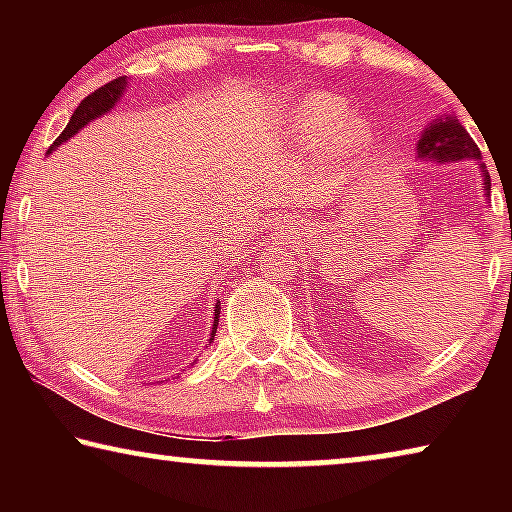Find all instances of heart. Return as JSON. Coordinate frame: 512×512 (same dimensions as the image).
I'll use <instances>...</instances> for the list:
<instances>
[{
  "label": "heart",
  "instance_id": "obj_1",
  "mask_svg": "<svg viewBox=\"0 0 512 512\" xmlns=\"http://www.w3.org/2000/svg\"><path fill=\"white\" fill-rule=\"evenodd\" d=\"M345 112L348 110H345V106L339 99H334L332 94L318 92L293 112V135H296V140L305 146L316 144L339 131V126L345 119ZM368 135H370V128L366 121L354 119L341 128L339 142L352 149V146L366 144Z\"/></svg>",
  "mask_w": 512,
  "mask_h": 512
}]
</instances>
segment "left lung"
<instances>
[{"label": "left lung", "instance_id": "left-lung-1", "mask_svg": "<svg viewBox=\"0 0 512 512\" xmlns=\"http://www.w3.org/2000/svg\"><path fill=\"white\" fill-rule=\"evenodd\" d=\"M418 153L420 158H436L438 162L463 160V158L481 160V151L476 149L472 137L467 135L465 128L452 117L438 119L436 124H431L427 131H424L422 140L418 142ZM483 185L485 189H490V176L485 171H483Z\"/></svg>", "mask_w": 512, "mask_h": 512}]
</instances>
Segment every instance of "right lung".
Wrapping results in <instances>:
<instances>
[{"instance_id":"1","label":"right lung","mask_w":512,"mask_h":512,"mask_svg":"<svg viewBox=\"0 0 512 512\" xmlns=\"http://www.w3.org/2000/svg\"><path fill=\"white\" fill-rule=\"evenodd\" d=\"M126 85H128V83H126V76H117V79H112L110 83L101 85L99 90H94L92 94H88V97H85V99L79 103V108L74 110V115H72V119H69V124H67L65 131L60 133V135L56 137V142L49 146V151H54V146L63 144V142L67 140V137H72V135L79 133L81 128H83L85 124H88V121L97 119V117H101V115H106V112L119 101L121 94H124ZM219 314H221V302H216V307H214V327H212V339H210V341H214V336H216V325H219Z\"/></svg>"}]
</instances>
